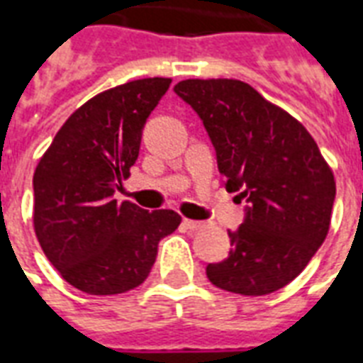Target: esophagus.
Masks as SVG:
<instances>
[{"label": "esophagus", "instance_id": "1", "mask_svg": "<svg viewBox=\"0 0 363 363\" xmlns=\"http://www.w3.org/2000/svg\"><path fill=\"white\" fill-rule=\"evenodd\" d=\"M182 225H184V229H189V230H202L203 227H206V223L194 221V219H184Z\"/></svg>", "mask_w": 363, "mask_h": 363}]
</instances>
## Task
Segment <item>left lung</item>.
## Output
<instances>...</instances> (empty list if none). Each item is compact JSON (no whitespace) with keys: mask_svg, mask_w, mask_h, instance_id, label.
I'll use <instances>...</instances> for the list:
<instances>
[{"mask_svg":"<svg viewBox=\"0 0 363 363\" xmlns=\"http://www.w3.org/2000/svg\"><path fill=\"white\" fill-rule=\"evenodd\" d=\"M203 121L227 190H242L246 219L230 252L206 267L223 291L264 296L296 279L331 225L335 177L304 125L235 79L174 86Z\"/></svg>","mask_w":363,"mask_h":363,"instance_id":"left-lung-1","label":"left lung"}]
</instances>
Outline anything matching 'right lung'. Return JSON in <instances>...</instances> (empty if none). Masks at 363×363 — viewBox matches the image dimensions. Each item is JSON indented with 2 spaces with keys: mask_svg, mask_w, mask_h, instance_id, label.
<instances>
[{
  "mask_svg": "<svg viewBox=\"0 0 363 363\" xmlns=\"http://www.w3.org/2000/svg\"><path fill=\"white\" fill-rule=\"evenodd\" d=\"M171 79H140L88 99L59 128L34 171V230L67 283L121 294L146 281L157 244L181 216L113 198L138 160L142 128Z\"/></svg>",
  "mask_w": 363,
  "mask_h": 363,
  "instance_id": "obj_1",
  "label": "right lung"
}]
</instances>
